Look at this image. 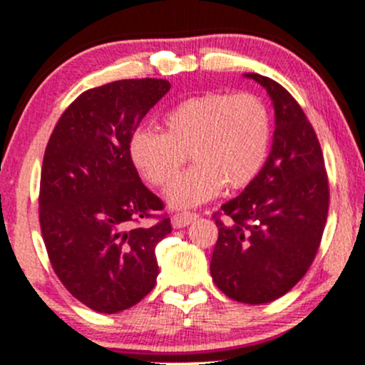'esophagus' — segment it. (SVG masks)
<instances>
[{
	"instance_id": "esophagus-1",
	"label": "esophagus",
	"mask_w": 365,
	"mask_h": 365,
	"mask_svg": "<svg viewBox=\"0 0 365 365\" xmlns=\"http://www.w3.org/2000/svg\"><path fill=\"white\" fill-rule=\"evenodd\" d=\"M199 218L197 213H190V211H185V213H176L171 216V225L173 228H183L187 225H190L192 222Z\"/></svg>"
}]
</instances>
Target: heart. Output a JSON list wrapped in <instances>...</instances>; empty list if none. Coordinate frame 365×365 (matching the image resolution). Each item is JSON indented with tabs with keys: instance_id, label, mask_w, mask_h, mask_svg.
<instances>
[{
	"instance_id": "1",
	"label": "heart",
	"mask_w": 365,
	"mask_h": 365,
	"mask_svg": "<svg viewBox=\"0 0 365 365\" xmlns=\"http://www.w3.org/2000/svg\"><path fill=\"white\" fill-rule=\"evenodd\" d=\"M163 131L135 128L128 155L150 185L166 187L190 152L195 164L170 185L175 207L210 201L223 185H250L265 166L272 142V115L255 93H211L180 102L163 119Z\"/></svg>"
}]
</instances>
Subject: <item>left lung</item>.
Returning <instances> with one entry per match:
<instances>
[{
	"label": "left lung",
	"instance_id": "1",
	"mask_svg": "<svg viewBox=\"0 0 365 365\" xmlns=\"http://www.w3.org/2000/svg\"><path fill=\"white\" fill-rule=\"evenodd\" d=\"M244 76L272 98L274 140L259 175L215 213L210 270L228 298L262 305L293 289L310 268L326 227L329 183L317 135L293 95L262 74Z\"/></svg>",
	"mask_w": 365,
	"mask_h": 365
}]
</instances>
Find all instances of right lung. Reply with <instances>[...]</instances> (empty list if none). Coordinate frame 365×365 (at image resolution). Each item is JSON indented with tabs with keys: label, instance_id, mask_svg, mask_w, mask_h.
Instances as JSON below:
<instances>
[{
	"label": "right lung",
	"instance_id": "1",
	"mask_svg": "<svg viewBox=\"0 0 365 365\" xmlns=\"http://www.w3.org/2000/svg\"><path fill=\"white\" fill-rule=\"evenodd\" d=\"M166 79H121L79 95L43 158L39 225L51 267L76 299L118 314L154 289L155 246L171 232L164 204L140 180L128 138L170 91Z\"/></svg>",
	"mask_w": 365,
	"mask_h": 365
}]
</instances>
